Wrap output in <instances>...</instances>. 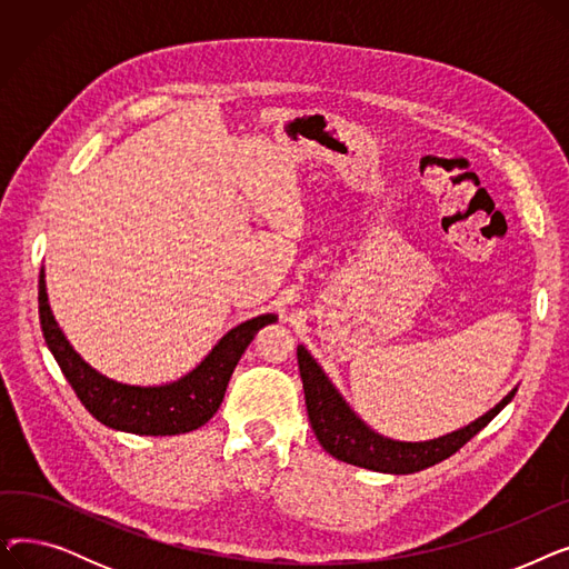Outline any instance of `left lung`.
Listing matches in <instances>:
<instances>
[{
  "instance_id": "left-lung-1",
  "label": "left lung",
  "mask_w": 569,
  "mask_h": 569,
  "mask_svg": "<svg viewBox=\"0 0 569 569\" xmlns=\"http://www.w3.org/2000/svg\"><path fill=\"white\" fill-rule=\"evenodd\" d=\"M297 365H300V376L305 385L309 422L318 442L322 445V450L350 466L392 475L425 470L445 461L447 457H452L475 433H480L512 401L517 392L515 387L498 406H493L487 415L477 417L475 422L459 431L425 442H403L385 438L367 427L360 420V415H355V410L346 403L332 380L325 376V371L318 367V362L305 346H297Z\"/></svg>"
}]
</instances>
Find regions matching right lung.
Listing matches in <instances>:
<instances>
[{
    "label": "right lung",
    "mask_w": 569,
    "mask_h": 569,
    "mask_svg": "<svg viewBox=\"0 0 569 569\" xmlns=\"http://www.w3.org/2000/svg\"><path fill=\"white\" fill-rule=\"evenodd\" d=\"M39 318L52 357L89 415L110 429L136 436L189 433L212 420L239 357L260 327L277 322L274 313H264L237 325L187 376L166 385L140 387L106 378L73 350L50 311L43 269L39 277Z\"/></svg>",
    "instance_id": "right-lung-1"
}]
</instances>
